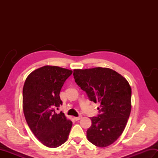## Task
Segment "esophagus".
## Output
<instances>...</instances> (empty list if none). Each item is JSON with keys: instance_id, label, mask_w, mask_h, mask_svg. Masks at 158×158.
<instances>
[{"instance_id": "34e87169", "label": "esophagus", "mask_w": 158, "mask_h": 158, "mask_svg": "<svg viewBox=\"0 0 158 158\" xmlns=\"http://www.w3.org/2000/svg\"><path fill=\"white\" fill-rule=\"evenodd\" d=\"M82 118L81 116H79V117H74V119L76 120V121H78V120H80Z\"/></svg>"}]
</instances>
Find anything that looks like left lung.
I'll list each match as a JSON object with an SVG mask.
<instances>
[{
	"instance_id": "1",
	"label": "left lung",
	"mask_w": 158,
	"mask_h": 158,
	"mask_svg": "<svg viewBox=\"0 0 158 158\" xmlns=\"http://www.w3.org/2000/svg\"><path fill=\"white\" fill-rule=\"evenodd\" d=\"M76 83L85 91L90 101L100 103L101 113L90 117L92 126L87 138L100 147L109 146L122 135L129 118L132 89L126 78L109 68L74 69Z\"/></svg>"
}]
</instances>
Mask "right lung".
I'll return each instance as SVG.
<instances>
[{
    "mask_svg": "<svg viewBox=\"0 0 158 158\" xmlns=\"http://www.w3.org/2000/svg\"><path fill=\"white\" fill-rule=\"evenodd\" d=\"M71 70L44 66L32 71L23 88V114L32 133L43 145L56 148L65 143L73 123L55 107L62 105L60 92Z\"/></svg>",
    "mask_w": 158,
    "mask_h": 158,
    "instance_id": "right-lung-1",
    "label": "right lung"
}]
</instances>
